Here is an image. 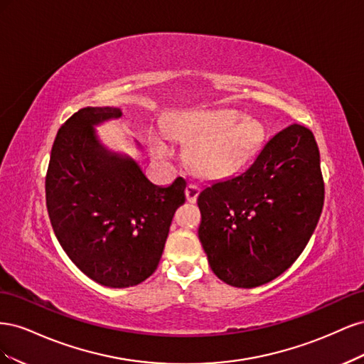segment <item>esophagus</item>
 Listing matches in <instances>:
<instances>
[{"mask_svg":"<svg viewBox=\"0 0 364 364\" xmlns=\"http://www.w3.org/2000/svg\"><path fill=\"white\" fill-rule=\"evenodd\" d=\"M199 191H200L199 186H197L196 183H190L188 186H186V190H185L186 200H188L190 203H194L197 200V196H199Z\"/></svg>","mask_w":364,"mask_h":364,"instance_id":"esophagus-1","label":"esophagus"}]
</instances>
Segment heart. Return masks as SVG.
Listing matches in <instances>:
<instances>
[{"label":"heart","instance_id":"1","mask_svg":"<svg viewBox=\"0 0 364 364\" xmlns=\"http://www.w3.org/2000/svg\"><path fill=\"white\" fill-rule=\"evenodd\" d=\"M237 119V114L220 111L174 126L170 129V135L174 139L199 141L191 150V162L202 174H225L243 164L261 138L258 126L243 121L234 127ZM149 142L156 158L171 155L168 144L159 134H150Z\"/></svg>","mask_w":364,"mask_h":364}]
</instances>
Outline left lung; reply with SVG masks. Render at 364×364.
<instances>
[{"label":"left lung","mask_w":364,"mask_h":364,"mask_svg":"<svg viewBox=\"0 0 364 364\" xmlns=\"http://www.w3.org/2000/svg\"><path fill=\"white\" fill-rule=\"evenodd\" d=\"M323 199L313 132L301 124L278 132L243 171L197 197L199 240L217 278L238 289L278 278L310 241Z\"/></svg>","instance_id":"1"}]
</instances>
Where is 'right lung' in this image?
<instances>
[{"label":"right lung","mask_w":364,"mask_h":364,"mask_svg":"<svg viewBox=\"0 0 364 364\" xmlns=\"http://www.w3.org/2000/svg\"><path fill=\"white\" fill-rule=\"evenodd\" d=\"M118 107H83L54 139L46 178L50 222L62 249L86 277L112 289L146 281L156 270L186 182L151 183L127 155L107 150L95 126Z\"/></svg>","instance_id":"obj_1"}]
</instances>
